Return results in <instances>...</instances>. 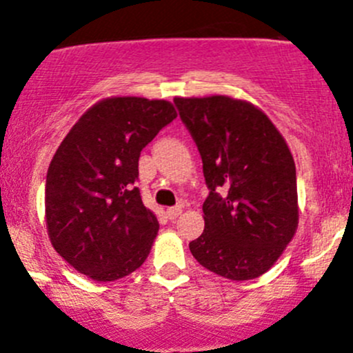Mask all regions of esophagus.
Here are the masks:
<instances>
[{
	"mask_svg": "<svg viewBox=\"0 0 353 353\" xmlns=\"http://www.w3.org/2000/svg\"><path fill=\"white\" fill-rule=\"evenodd\" d=\"M181 208H183V205H175V207H170V208H166V217L168 219H176L178 215L181 214Z\"/></svg>",
	"mask_w": 353,
	"mask_h": 353,
	"instance_id": "34e87169",
	"label": "esophagus"
}]
</instances>
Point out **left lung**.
I'll return each mask as SVG.
<instances>
[{
	"instance_id": "1",
	"label": "left lung",
	"mask_w": 353,
	"mask_h": 353,
	"mask_svg": "<svg viewBox=\"0 0 353 353\" xmlns=\"http://www.w3.org/2000/svg\"><path fill=\"white\" fill-rule=\"evenodd\" d=\"M203 163L205 229L190 242L215 274L248 281L269 271L298 229L296 166L271 119L227 96L175 97Z\"/></svg>"
}]
</instances>
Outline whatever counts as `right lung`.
I'll list each match as a JSON object with an SVG mask.
<instances>
[{
    "label": "right lung",
    "mask_w": 353,
    "mask_h": 353,
    "mask_svg": "<svg viewBox=\"0 0 353 353\" xmlns=\"http://www.w3.org/2000/svg\"><path fill=\"white\" fill-rule=\"evenodd\" d=\"M176 117L172 102L109 97L89 108L52 158L45 219L55 251L94 281L146 261L160 223L136 187L141 150Z\"/></svg>",
    "instance_id": "1"
}]
</instances>
